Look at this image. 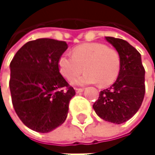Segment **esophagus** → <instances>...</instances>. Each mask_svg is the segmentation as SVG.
Here are the masks:
<instances>
[{
  "label": "esophagus",
  "instance_id": "34e87169",
  "mask_svg": "<svg viewBox=\"0 0 155 155\" xmlns=\"http://www.w3.org/2000/svg\"><path fill=\"white\" fill-rule=\"evenodd\" d=\"M75 91H76L77 93L82 92V91H83V89H82V88H76V89H75Z\"/></svg>",
  "mask_w": 155,
  "mask_h": 155
}]
</instances>
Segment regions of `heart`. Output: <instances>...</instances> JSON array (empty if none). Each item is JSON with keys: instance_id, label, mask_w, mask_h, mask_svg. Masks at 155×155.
I'll use <instances>...</instances> for the list:
<instances>
[{"instance_id": "1", "label": "heart", "mask_w": 155, "mask_h": 155, "mask_svg": "<svg viewBox=\"0 0 155 155\" xmlns=\"http://www.w3.org/2000/svg\"><path fill=\"white\" fill-rule=\"evenodd\" d=\"M121 66L120 54L104 44L87 43L74 47L73 55L64 54L58 60L61 74L67 80L85 73L71 81L74 85L99 83L101 87L112 84L118 76Z\"/></svg>"}]
</instances>
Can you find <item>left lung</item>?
I'll return each instance as SVG.
<instances>
[{
	"label": "left lung",
	"mask_w": 155,
	"mask_h": 155,
	"mask_svg": "<svg viewBox=\"0 0 155 155\" xmlns=\"http://www.w3.org/2000/svg\"><path fill=\"white\" fill-rule=\"evenodd\" d=\"M105 38L120 54L121 66L117 79L109 88L101 91L93 108L103 120L122 124L130 119L142 105L145 71L140 53L128 42L112 37Z\"/></svg>",
	"instance_id": "8db88e82"
}]
</instances>
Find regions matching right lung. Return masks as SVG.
I'll list each match as a JSON object with an SVG mask.
<instances>
[{
  "instance_id": "add662e5",
  "label": "right lung",
  "mask_w": 155,
  "mask_h": 155,
  "mask_svg": "<svg viewBox=\"0 0 155 155\" xmlns=\"http://www.w3.org/2000/svg\"><path fill=\"white\" fill-rule=\"evenodd\" d=\"M67 48L64 41L39 38L26 43L11 62L13 108L23 124L36 132H51L67 117L75 91L58 67V60Z\"/></svg>"
}]
</instances>
